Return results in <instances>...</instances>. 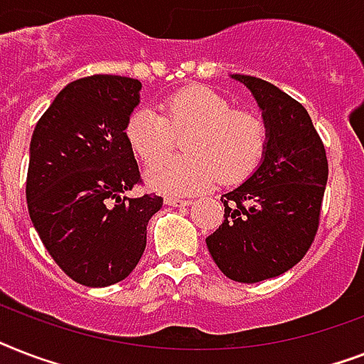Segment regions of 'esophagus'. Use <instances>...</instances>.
I'll return each instance as SVG.
<instances>
[{"label":"esophagus","instance_id":"obj_1","mask_svg":"<svg viewBox=\"0 0 364 364\" xmlns=\"http://www.w3.org/2000/svg\"><path fill=\"white\" fill-rule=\"evenodd\" d=\"M166 204L171 205V208H188L193 204V200H185V198H173V196H166L164 200Z\"/></svg>","mask_w":364,"mask_h":364}]
</instances>
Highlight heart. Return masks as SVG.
Returning a JSON list of instances; mask_svg holds the SVG:
<instances>
[{
    "label": "heart",
    "mask_w": 364,
    "mask_h": 364,
    "mask_svg": "<svg viewBox=\"0 0 364 364\" xmlns=\"http://www.w3.org/2000/svg\"><path fill=\"white\" fill-rule=\"evenodd\" d=\"M173 133L188 134L182 144L186 154L161 159ZM124 134L139 159L154 160L145 170L149 187L166 194L198 193L215 181H245L259 168L270 137L264 117L234 109L230 100L208 87H188L171 94L160 104V113L153 107L134 111Z\"/></svg>",
    "instance_id": "1"
}]
</instances>
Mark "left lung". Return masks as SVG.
Returning a JSON list of instances; mask_svg holds the SVG:
<instances>
[{"mask_svg": "<svg viewBox=\"0 0 364 364\" xmlns=\"http://www.w3.org/2000/svg\"><path fill=\"white\" fill-rule=\"evenodd\" d=\"M232 79L251 90L270 137L259 168L221 196L225 219L205 243L225 276L257 283L291 270L310 249L328 164L304 105L257 77Z\"/></svg>", "mask_w": 364, "mask_h": 364, "instance_id": "8db88e82", "label": "left lung"}]
</instances>
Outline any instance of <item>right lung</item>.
I'll list each match as a JSON object with an SVG mask.
<instances>
[{"label":"right lung","instance_id":"add662e5","mask_svg":"<svg viewBox=\"0 0 364 364\" xmlns=\"http://www.w3.org/2000/svg\"><path fill=\"white\" fill-rule=\"evenodd\" d=\"M141 82L92 75L62 88L30 143L26 200L54 262L87 287L122 282L147 245L149 219L162 198L126 196L139 168L124 128Z\"/></svg>","mask_w":364,"mask_h":364}]
</instances>
